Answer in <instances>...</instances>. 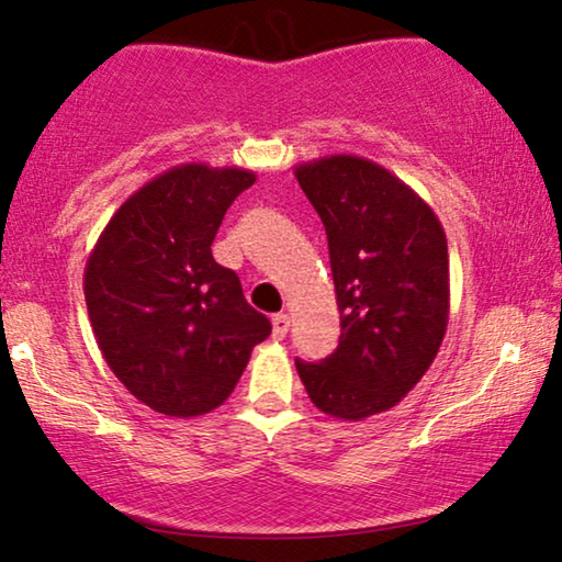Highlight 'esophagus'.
Returning <instances> with one entry per match:
<instances>
[{
	"mask_svg": "<svg viewBox=\"0 0 562 562\" xmlns=\"http://www.w3.org/2000/svg\"><path fill=\"white\" fill-rule=\"evenodd\" d=\"M273 337L276 340H283V337H286V333H289V314H273Z\"/></svg>",
	"mask_w": 562,
	"mask_h": 562,
	"instance_id": "obj_1",
	"label": "esophagus"
}]
</instances>
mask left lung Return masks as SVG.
<instances>
[{
	"label": "left lung",
	"instance_id": "obj_1",
	"mask_svg": "<svg viewBox=\"0 0 562 562\" xmlns=\"http://www.w3.org/2000/svg\"><path fill=\"white\" fill-rule=\"evenodd\" d=\"M294 176L325 225L342 329L333 356L296 371L317 409L360 422L402 402L440 350L448 240L432 206L373 160L337 153Z\"/></svg>",
	"mask_w": 562,
	"mask_h": 562
}]
</instances>
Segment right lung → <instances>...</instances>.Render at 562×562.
<instances>
[{
    "label": "right lung",
    "mask_w": 562,
    "mask_h": 562,
    "mask_svg": "<svg viewBox=\"0 0 562 562\" xmlns=\"http://www.w3.org/2000/svg\"><path fill=\"white\" fill-rule=\"evenodd\" d=\"M252 183L245 168L173 166L112 214L89 252L83 296L99 350L153 412L217 409L271 335L237 273L212 258L227 206Z\"/></svg>",
    "instance_id": "add662e5"
}]
</instances>
